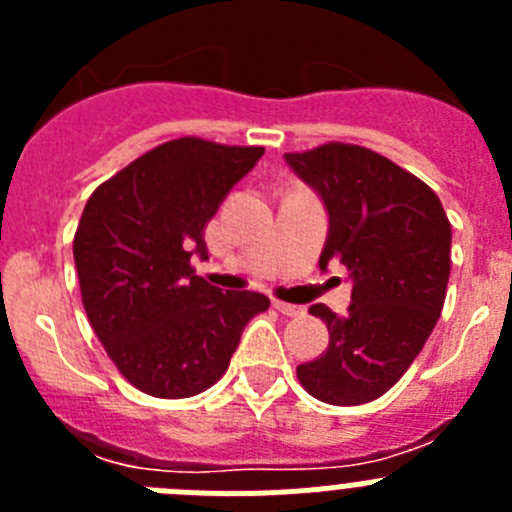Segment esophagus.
Returning <instances> with one entry per match:
<instances>
[{"mask_svg": "<svg viewBox=\"0 0 512 512\" xmlns=\"http://www.w3.org/2000/svg\"><path fill=\"white\" fill-rule=\"evenodd\" d=\"M274 307H277L282 315H287V318H297V315H305V307L300 305H292V302H282V300H274Z\"/></svg>", "mask_w": 512, "mask_h": 512, "instance_id": "obj_1", "label": "esophagus"}]
</instances>
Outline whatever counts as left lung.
I'll use <instances>...</instances> for the list:
<instances>
[{"label":"left lung","mask_w":512,"mask_h":512,"mask_svg":"<svg viewBox=\"0 0 512 512\" xmlns=\"http://www.w3.org/2000/svg\"><path fill=\"white\" fill-rule=\"evenodd\" d=\"M330 215L320 269L343 264L354 279L346 315L312 305L330 343L297 366L315 400L364 405L408 372L436 328L451 274V223L418 176L372 148L323 143L284 153Z\"/></svg>","instance_id":"left-lung-1"}]
</instances>
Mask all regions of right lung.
Here are the masks:
<instances>
[{"label": "right lung", "instance_id": "1", "mask_svg": "<svg viewBox=\"0 0 512 512\" xmlns=\"http://www.w3.org/2000/svg\"><path fill=\"white\" fill-rule=\"evenodd\" d=\"M261 146L166 140L99 184L81 212L74 261L81 302L120 374L153 397L210 390L228 372L259 292H223L194 274L205 228Z\"/></svg>", "mask_w": 512, "mask_h": 512}]
</instances>
